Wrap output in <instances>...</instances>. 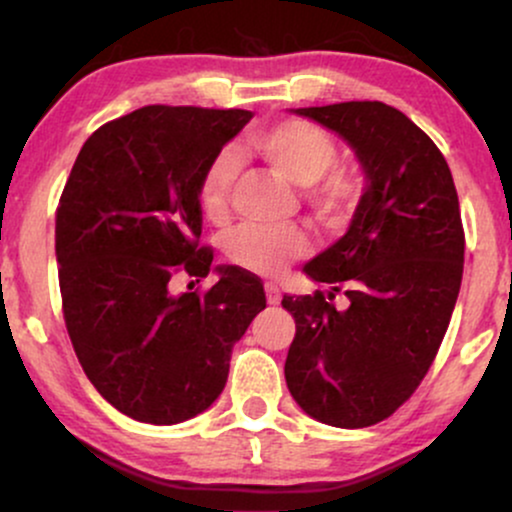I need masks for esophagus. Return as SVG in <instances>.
Returning <instances> with one entry per match:
<instances>
[{
    "mask_svg": "<svg viewBox=\"0 0 512 512\" xmlns=\"http://www.w3.org/2000/svg\"><path fill=\"white\" fill-rule=\"evenodd\" d=\"M264 291H267V303L269 305H279V301H281L279 286H276V284H264Z\"/></svg>",
    "mask_w": 512,
    "mask_h": 512,
    "instance_id": "34e87169",
    "label": "esophagus"
}]
</instances>
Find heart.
<instances>
[{"mask_svg":"<svg viewBox=\"0 0 512 512\" xmlns=\"http://www.w3.org/2000/svg\"><path fill=\"white\" fill-rule=\"evenodd\" d=\"M245 151L260 156L269 168L293 185L305 187V202L320 219H339L356 199V182L342 168H334L339 146L325 129L305 120H279L252 129ZM240 173L236 151H219L197 182V199L204 216L214 223L228 219L231 195ZM310 240L298 226H245L228 240V255L240 267L260 274H276L291 260L303 257Z\"/></svg>","mask_w":512,"mask_h":512,"instance_id":"b5f03b06","label":"heart"}]
</instances>
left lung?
<instances>
[{
  "label": "left lung",
  "instance_id": "8db88e82",
  "mask_svg": "<svg viewBox=\"0 0 512 512\" xmlns=\"http://www.w3.org/2000/svg\"><path fill=\"white\" fill-rule=\"evenodd\" d=\"M296 113L356 151L368 187L349 231L303 267L330 291L281 301L296 320L286 385L322 424L373 426L414 395L450 325L464 267L460 202L438 146L392 105ZM337 292L346 309L333 305Z\"/></svg>",
  "mask_w": 512,
  "mask_h": 512
}]
</instances>
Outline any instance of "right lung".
I'll use <instances>...</instances> for the list:
<instances>
[{
    "instance_id": "obj_1",
    "label": "right lung",
    "mask_w": 512,
    "mask_h": 512,
    "mask_svg": "<svg viewBox=\"0 0 512 512\" xmlns=\"http://www.w3.org/2000/svg\"><path fill=\"white\" fill-rule=\"evenodd\" d=\"M250 110L144 105L98 127L76 156L55 219L62 313L86 378L117 411L144 424L192 419L221 395L233 344L267 305L240 267L204 279L197 182Z\"/></svg>"
}]
</instances>
